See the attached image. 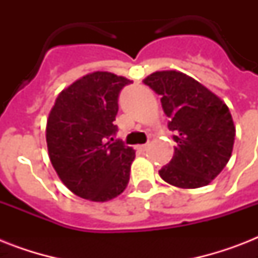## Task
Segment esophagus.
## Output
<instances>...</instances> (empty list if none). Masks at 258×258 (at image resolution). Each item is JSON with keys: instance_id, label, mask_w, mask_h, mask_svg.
I'll list each match as a JSON object with an SVG mask.
<instances>
[{"instance_id": "1", "label": "esophagus", "mask_w": 258, "mask_h": 258, "mask_svg": "<svg viewBox=\"0 0 258 258\" xmlns=\"http://www.w3.org/2000/svg\"><path fill=\"white\" fill-rule=\"evenodd\" d=\"M147 147H149V145H139L137 146V150L139 153H145L146 150H147Z\"/></svg>"}]
</instances>
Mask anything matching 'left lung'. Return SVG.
I'll return each mask as SVG.
<instances>
[{"instance_id": "left-lung-1", "label": "left lung", "mask_w": 258, "mask_h": 258, "mask_svg": "<svg viewBox=\"0 0 258 258\" xmlns=\"http://www.w3.org/2000/svg\"><path fill=\"white\" fill-rule=\"evenodd\" d=\"M143 83L162 96L176 143L169 165L159 170L161 178L182 188L209 184L232 155L236 128L228 105L201 83L176 71L155 72Z\"/></svg>"}]
</instances>
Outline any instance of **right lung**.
I'll use <instances>...</instances> for the list:
<instances>
[{
	"instance_id": "right-lung-1",
	"label": "right lung",
	"mask_w": 258,
	"mask_h": 258,
	"mask_svg": "<svg viewBox=\"0 0 258 258\" xmlns=\"http://www.w3.org/2000/svg\"><path fill=\"white\" fill-rule=\"evenodd\" d=\"M131 80L93 72L64 89L46 123L52 166L76 196L104 202L123 192L135 151L115 139L119 93Z\"/></svg>"
}]
</instances>
